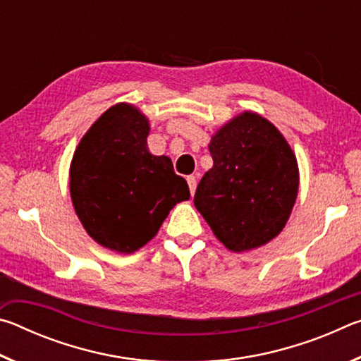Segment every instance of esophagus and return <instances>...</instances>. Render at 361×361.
Here are the masks:
<instances>
[{
	"label": "esophagus",
	"mask_w": 361,
	"mask_h": 361,
	"mask_svg": "<svg viewBox=\"0 0 361 361\" xmlns=\"http://www.w3.org/2000/svg\"><path fill=\"white\" fill-rule=\"evenodd\" d=\"M186 181H188V185H189V191H191V194H194L195 186H197V178H195L194 175H189L188 178H186Z\"/></svg>",
	"instance_id": "34e87169"
}]
</instances>
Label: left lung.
Masks as SVG:
<instances>
[{"instance_id": "8db88e82", "label": "left lung", "mask_w": 361, "mask_h": 361, "mask_svg": "<svg viewBox=\"0 0 361 361\" xmlns=\"http://www.w3.org/2000/svg\"><path fill=\"white\" fill-rule=\"evenodd\" d=\"M213 167L200 180L194 205L232 252L261 247L280 234L295 205L298 162L267 119L243 113L216 132Z\"/></svg>"}]
</instances>
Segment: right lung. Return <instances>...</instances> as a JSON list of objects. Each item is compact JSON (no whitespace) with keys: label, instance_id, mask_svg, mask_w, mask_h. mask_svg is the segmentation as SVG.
<instances>
[{"label":"right lung","instance_id":"right-lung-1","mask_svg":"<svg viewBox=\"0 0 361 361\" xmlns=\"http://www.w3.org/2000/svg\"><path fill=\"white\" fill-rule=\"evenodd\" d=\"M149 124L130 105L103 113L78 145L70 169L76 215L95 242L133 253L157 234L189 188L167 156L146 148Z\"/></svg>","mask_w":361,"mask_h":361}]
</instances>
